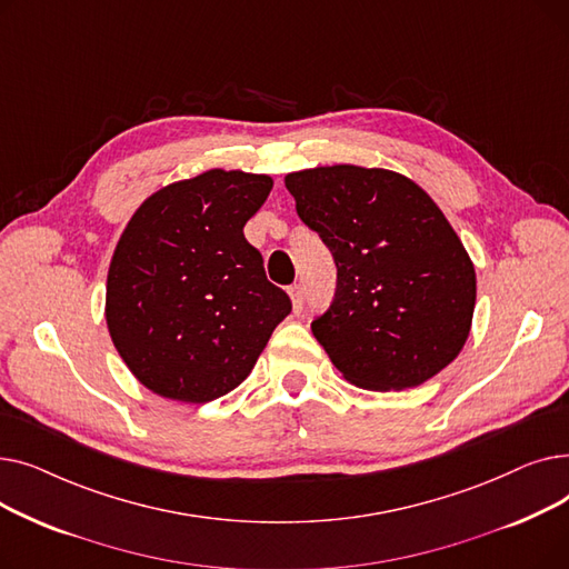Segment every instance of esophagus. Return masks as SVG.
<instances>
[{
  "label": "esophagus",
  "instance_id": "34e87169",
  "mask_svg": "<svg viewBox=\"0 0 569 569\" xmlns=\"http://www.w3.org/2000/svg\"><path fill=\"white\" fill-rule=\"evenodd\" d=\"M288 295H290V300H292L295 313H300L305 309V290H302V286H290Z\"/></svg>",
  "mask_w": 569,
  "mask_h": 569
}]
</instances>
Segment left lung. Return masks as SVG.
Segmentation results:
<instances>
[{"instance_id":"8db88e82","label":"left lung","mask_w":569,"mask_h":569,"mask_svg":"<svg viewBox=\"0 0 569 569\" xmlns=\"http://www.w3.org/2000/svg\"><path fill=\"white\" fill-rule=\"evenodd\" d=\"M300 219L337 264L335 300L311 330L332 365L367 390L422 385L461 352L475 267L438 204L385 168L290 172Z\"/></svg>"}]
</instances>
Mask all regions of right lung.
I'll list each match as a JSON object with an SVG mask.
<instances>
[{"instance_id":"1","label":"right lung","mask_w":569,"mask_h":569,"mask_svg":"<svg viewBox=\"0 0 569 569\" xmlns=\"http://www.w3.org/2000/svg\"><path fill=\"white\" fill-rule=\"evenodd\" d=\"M272 184L267 174L207 170L149 196L119 237L106 320L147 390L187 403L228 395L292 311L244 237Z\"/></svg>"}]
</instances>
